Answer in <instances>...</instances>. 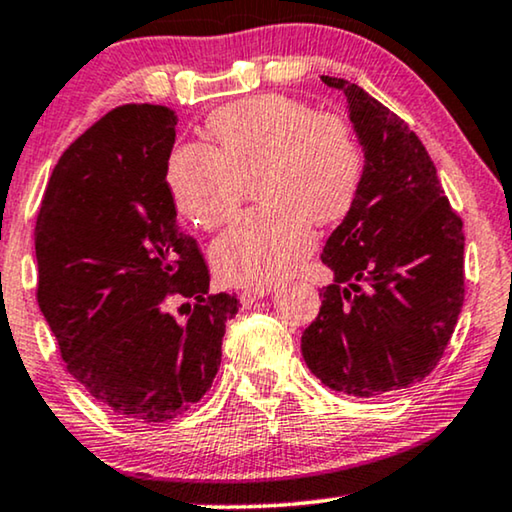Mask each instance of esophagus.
Returning a JSON list of instances; mask_svg holds the SVG:
<instances>
[{
	"mask_svg": "<svg viewBox=\"0 0 512 512\" xmlns=\"http://www.w3.org/2000/svg\"><path fill=\"white\" fill-rule=\"evenodd\" d=\"M268 293H272V286H261V289H247V291L240 293V303L244 307H249V305H254L256 300L268 296Z\"/></svg>",
	"mask_w": 512,
	"mask_h": 512,
	"instance_id": "34e87169",
	"label": "esophagus"
}]
</instances>
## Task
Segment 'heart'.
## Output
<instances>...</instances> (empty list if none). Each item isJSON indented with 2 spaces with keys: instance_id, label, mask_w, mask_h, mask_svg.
<instances>
[{
  "instance_id": "1",
  "label": "heart",
  "mask_w": 512,
  "mask_h": 512,
  "mask_svg": "<svg viewBox=\"0 0 512 512\" xmlns=\"http://www.w3.org/2000/svg\"><path fill=\"white\" fill-rule=\"evenodd\" d=\"M207 125L219 149L186 142L167 158L174 205L198 226L216 228L240 205L242 179L256 174V198L265 205L214 242L212 261L230 284H275L312 249V221L331 223L352 207L363 172L352 125L286 95L226 104Z\"/></svg>"
}]
</instances>
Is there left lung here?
<instances>
[{
  "label": "left lung",
  "instance_id": "obj_1",
  "mask_svg": "<svg viewBox=\"0 0 512 512\" xmlns=\"http://www.w3.org/2000/svg\"><path fill=\"white\" fill-rule=\"evenodd\" d=\"M321 81L347 97L366 163L300 349L326 387L370 398L422 382L443 356L464 305V223L408 123L356 83Z\"/></svg>",
  "mask_w": 512,
  "mask_h": 512
}]
</instances>
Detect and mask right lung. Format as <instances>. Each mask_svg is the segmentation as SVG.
I'll use <instances>...</instances> for the list:
<instances>
[{"instance_id":"1","label":"right lung","mask_w":512,"mask_h":512,"mask_svg":"<svg viewBox=\"0 0 512 512\" xmlns=\"http://www.w3.org/2000/svg\"><path fill=\"white\" fill-rule=\"evenodd\" d=\"M177 116L123 104L55 165L34 228L37 300L69 375L111 412L158 424L212 387L240 300L177 226L165 167ZM172 299H186L171 312Z\"/></svg>"}]
</instances>
